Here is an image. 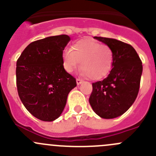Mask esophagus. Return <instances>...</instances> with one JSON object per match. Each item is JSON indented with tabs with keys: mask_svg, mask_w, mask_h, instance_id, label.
Segmentation results:
<instances>
[{
	"mask_svg": "<svg viewBox=\"0 0 156 156\" xmlns=\"http://www.w3.org/2000/svg\"><path fill=\"white\" fill-rule=\"evenodd\" d=\"M82 82H83L82 80L79 79V78H77V79H76V83H77V84H78V85H79V84H81Z\"/></svg>",
	"mask_w": 156,
	"mask_h": 156,
	"instance_id": "obj_1",
	"label": "esophagus"
}]
</instances>
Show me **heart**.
<instances>
[{"label": "heart", "instance_id": "1", "mask_svg": "<svg viewBox=\"0 0 156 156\" xmlns=\"http://www.w3.org/2000/svg\"><path fill=\"white\" fill-rule=\"evenodd\" d=\"M81 63V75L93 80L107 76L114 63V52L111 47L95 41L84 39L74 44L72 50L62 53V65L72 73Z\"/></svg>", "mask_w": 156, "mask_h": 156}]
</instances>
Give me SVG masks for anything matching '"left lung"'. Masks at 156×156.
<instances>
[{
	"label": "left lung",
	"instance_id": "1",
	"mask_svg": "<svg viewBox=\"0 0 156 156\" xmlns=\"http://www.w3.org/2000/svg\"><path fill=\"white\" fill-rule=\"evenodd\" d=\"M94 38L111 47L114 52V63L106 78L92 84L89 103L99 116L114 119L124 114L137 97L142 61L130 44L108 37Z\"/></svg>",
	"mask_w": 156,
	"mask_h": 156
}]
</instances>
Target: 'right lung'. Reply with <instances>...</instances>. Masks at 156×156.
<instances>
[{
    "label": "right lung",
    "instance_id": "obj_1",
    "mask_svg": "<svg viewBox=\"0 0 156 156\" xmlns=\"http://www.w3.org/2000/svg\"><path fill=\"white\" fill-rule=\"evenodd\" d=\"M70 41L66 34L51 36L29 44L16 62V87L26 109L37 119L59 118L76 79L64 69L62 53Z\"/></svg>",
    "mask_w": 156,
    "mask_h": 156
}]
</instances>
